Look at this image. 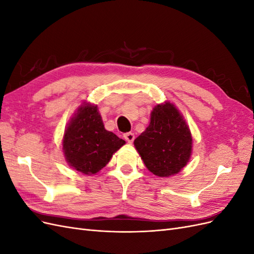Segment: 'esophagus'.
Listing matches in <instances>:
<instances>
[{
	"instance_id": "34e87169",
	"label": "esophagus",
	"mask_w": 254,
	"mask_h": 254,
	"mask_svg": "<svg viewBox=\"0 0 254 254\" xmlns=\"http://www.w3.org/2000/svg\"><path fill=\"white\" fill-rule=\"evenodd\" d=\"M124 139L128 143H132L134 140V134L132 132H126V133H124Z\"/></svg>"
}]
</instances>
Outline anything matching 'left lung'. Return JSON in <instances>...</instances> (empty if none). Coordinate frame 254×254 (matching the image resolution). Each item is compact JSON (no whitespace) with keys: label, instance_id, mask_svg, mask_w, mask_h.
Instances as JSON below:
<instances>
[{"label":"left lung","instance_id":"obj_1","mask_svg":"<svg viewBox=\"0 0 254 254\" xmlns=\"http://www.w3.org/2000/svg\"><path fill=\"white\" fill-rule=\"evenodd\" d=\"M134 146L153 175L170 177L188 164L191 135L180 112L167 102L153 108L149 126L134 140Z\"/></svg>","mask_w":254,"mask_h":254}]
</instances>
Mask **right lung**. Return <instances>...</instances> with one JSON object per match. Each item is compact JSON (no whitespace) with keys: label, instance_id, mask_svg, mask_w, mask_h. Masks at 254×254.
I'll use <instances>...</instances> for the list:
<instances>
[{"label":"right lung","instance_id":"add662e5","mask_svg":"<svg viewBox=\"0 0 254 254\" xmlns=\"http://www.w3.org/2000/svg\"><path fill=\"white\" fill-rule=\"evenodd\" d=\"M124 144V140L105 129L97 106L89 104L78 109L66 127L63 142L67 163L86 175L101 171Z\"/></svg>","mask_w":254,"mask_h":254}]
</instances>
